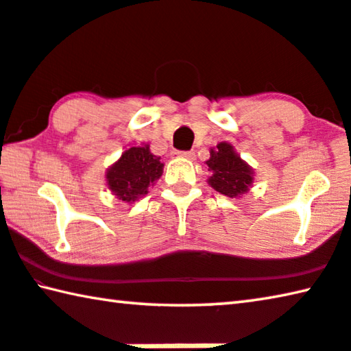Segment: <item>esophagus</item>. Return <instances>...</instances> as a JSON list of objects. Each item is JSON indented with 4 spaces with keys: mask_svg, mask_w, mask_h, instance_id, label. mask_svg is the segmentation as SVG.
Instances as JSON below:
<instances>
[{
    "mask_svg": "<svg viewBox=\"0 0 351 351\" xmlns=\"http://www.w3.org/2000/svg\"><path fill=\"white\" fill-rule=\"evenodd\" d=\"M172 155H174V157L188 158V160H193L194 158L193 150H174V152H172Z\"/></svg>",
    "mask_w": 351,
    "mask_h": 351,
    "instance_id": "1",
    "label": "esophagus"
}]
</instances>
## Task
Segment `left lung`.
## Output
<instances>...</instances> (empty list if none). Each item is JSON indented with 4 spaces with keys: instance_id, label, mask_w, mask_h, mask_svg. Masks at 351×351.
Wrapping results in <instances>:
<instances>
[{
    "instance_id": "1",
    "label": "left lung",
    "mask_w": 351,
    "mask_h": 351,
    "mask_svg": "<svg viewBox=\"0 0 351 351\" xmlns=\"http://www.w3.org/2000/svg\"><path fill=\"white\" fill-rule=\"evenodd\" d=\"M207 166L208 171L213 172L208 183L224 196L237 197L246 193L252 183L254 172L228 143H219L217 149L210 150Z\"/></svg>"
}]
</instances>
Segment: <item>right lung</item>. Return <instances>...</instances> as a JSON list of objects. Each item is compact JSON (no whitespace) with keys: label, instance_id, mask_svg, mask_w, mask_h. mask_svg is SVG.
<instances>
[{"label":"right lung","instance_id":"1","mask_svg":"<svg viewBox=\"0 0 351 351\" xmlns=\"http://www.w3.org/2000/svg\"><path fill=\"white\" fill-rule=\"evenodd\" d=\"M163 163L150 152L149 145L130 147L106 172L110 190L122 201L132 202L147 194L149 186L160 179Z\"/></svg>","mask_w":351,"mask_h":351}]
</instances>
